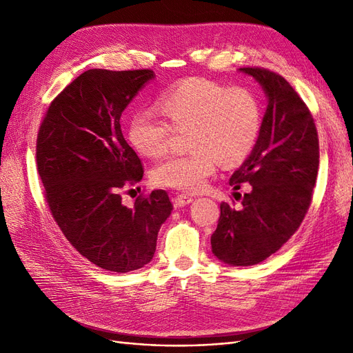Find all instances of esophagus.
<instances>
[{
    "label": "esophagus",
    "instance_id": "obj_1",
    "mask_svg": "<svg viewBox=\"0 0 353 353\" xmlns=\"http://www.w3.org/2000/svg\"><path fill=\"white\" fill-rule=\"evenodd\" d=\"M172 201H174L175 208H183V206L188 205V203L193 201V197L188 196V194H178L172 199Z\"/></svg>",
    "mask_w": 353,
    "mask_h": 353
}]
</instances>
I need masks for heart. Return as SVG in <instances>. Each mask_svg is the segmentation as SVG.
<instances>
[{"label":"heart","instance_id":"obj_1","mask_svg":"<svg viewBox=\"0 0 353 353\" xmlns=\"http://www.w3.org/2000/svg\"><path fill=\"white\" fill-rule=\"evenodd\" d=\"M164 117L144 110L130 123L128 137L138 153L159 157L168 152L175 131H187L193 152L170 156L153 169L154 183L199 191L218 162L240 163L250 154L262 126L261 101L245 87H225L206 78H185L159 99Z\"/></svg>","mask_w":353,"mask_h":353}]
</instances>
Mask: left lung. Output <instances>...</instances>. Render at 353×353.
Segmentation results:
<instances>
[{
    "instance_id": "obj_1",
    "label": "left lung",
    "mask_w": 353,
    "mask_h": 353,
    "mask_svg": "<svg viewBox=\"0 0 353 353\" xmlns=\"http://www.w3.org/2000/svg\"><path fill=\"white\" fill-rule=\"evenodd\" d=\"M268 97L258 141L230 178L241 208L221 203L212 252L232 266H250L270 258L301 227L311 206L319 166V141L307 105L281 74L265 68H241ZM234 194V196H236Z\"/></svg>"
}]
</instances>
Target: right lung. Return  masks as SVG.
Here are the masks:
<instances>
[{
  "instance_id": "right-lung-1",
  "label": "right lung",
  "mask_w": 353,
  "mask_h": 353,
  "mask_svg": "<svg viewBox=\"0 0 353 353\" xmlns=\"http://www.w3.org/2000/svg\"><path fill=\"white\" fill-rule=\"evenodd\" d=\"M152 78V69L83 72L51 101L38 131L37 169L51 215L73 248L105 271L150 262L174 209L165 190L141 194L132 209L121 196L144 174L121 116Z\"/></svg>"
}]
</instances>
